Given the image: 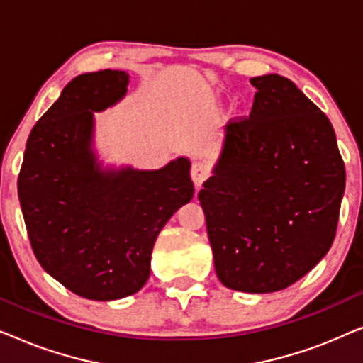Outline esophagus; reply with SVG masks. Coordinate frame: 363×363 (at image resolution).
Returning a JSON list of instances; mask_svg holds the SVG:
<instances>
[{
	"mask_svg": "<svg viewBox=\"0 0 363 363\" xmlns=\"http://www.w3.org/2000/svg\"><path fill=\"white\" fill-rule=\"evenodd\" d=\"M208 175H210V172H208V167L205 163L201 162H195L191 167V180L195 183L196 188H200L203 185V182L206 180Z\"/></svg>",
	"mask_w": 363,
	"mask_h": 363,
	"instance_id": "1",
	"label": "esophagus"
}]
</instances>
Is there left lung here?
Here are the masks:
<instances>
[{
	"label": "left lung",
	"instance_id": "8db88e82",
	"mask_svg": "<svg viewBox=\"0 0 363 363\" xmlns=\"http://www.w3.org/2000/svg\"><path fill=\"white\" fill-rule=\"evenodd\" d=\"M250 118L228 123L198 200L216 276L266 294L306 276L335 238L345 168L324 112L279 74L252 77Z\"/></svg>",
	"mask_w": 363,
	"mask_h": 363
}]
</instances>
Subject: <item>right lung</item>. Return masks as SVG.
I'll list each match as a JSON object with an SVG mask.
<instances>
[{
    "mask_svg": "<svg viewBox=\"0 0 363 363\" xmlns=\"http://www.w3.org/2000/svg\"><path fill=\"white\" fill-rule=\"evenodd\" d=\"M128 82L125 71L111 69L74 77L33 127L18 178L39 264L91 301L142 289L158 233L195 193L186 157L158 170L99 160L94 112L121 102Z\"/></svg>",
    "mask_w": 363,
    "mask_h": 363,
    "instance_id": "right-lung-1",
    "label": "right lung"
}]
</instances>
